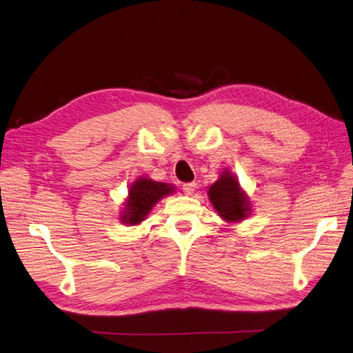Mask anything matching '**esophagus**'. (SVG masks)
Segmentation results:
<instances>
[{
    "label": "esophagus",
    "mask_w": 353,
    "mask_h": 353,
    "mask_svg": "<svg viewBox=\"0 0 353 353\" xmlns=\"http://www.w3.org/2000/svg\"><path fill=\"white\" fill-rule=\"evenodd\" d=\"M194 190H196V184L194 183H187L183 185V192L187 194V196H192Z\"/></svg>",
    "instance_id": "1"
}]
</instances>
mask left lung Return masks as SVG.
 <instances>
[{
	"mask_svg": "<svg viewBox=\"0 0 353 353\" xmlns=\"http://www.w3.org/2000/svg\"><path fill=\"white\" fill-rule=\"evenodd\" d=\"M207 194L217 216L226 223H240L252 213L249 194L241 187L237 175L230 169H223L217 181L208 185Z\"/></svg>",
	"mask_w": 353,
	"mask_h": 353,
	"instance_id": "8db88e82",
	"label": "left lung"
}]
</instances>
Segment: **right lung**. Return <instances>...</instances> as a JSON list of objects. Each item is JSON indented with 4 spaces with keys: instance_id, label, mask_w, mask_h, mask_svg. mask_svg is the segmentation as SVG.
<instances>
[{
    "instance_id": "obj_1",
    "label": "right lung",
    "mask_w": 353,
    "mask_h": 353,
    "mask_svg": "<svg viewBox=\"0 0 353 353\" xmlns=\"http://www.w3.org/2000/svg\"><path fill=\"white\" fill-rule=\"evenodd\" d=\"M176 192L174 184L154 181L150 176H139L128 185V194L122 202L119 211L121 223L127 226H137L146 221L152 208L163 198L170 196Z\"/></svg>"
}]
</instances>
